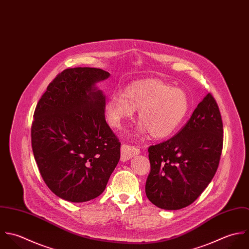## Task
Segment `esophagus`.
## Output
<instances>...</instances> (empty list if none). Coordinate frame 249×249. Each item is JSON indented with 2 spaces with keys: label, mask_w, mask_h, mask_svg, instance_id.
Wrapping results in <instances>:
<instances>
[{
  "label": "esophagus",
  "mask_w": 249,
  "mask_h": 249,
  "mask_svg": "<svg viewBox=\"0 0 249 249\" xmlns=\"http://www.w3.org/2000/svg\"><path fill=\"white\" fill-rule=\"evenodd\" d=\"M121 160L122 161H126L128 160H130L132 157L138 155L140 153V150L138 149L135 146H131V145H127V144H123L121 146Z\"/></svg>",
  "instance_id": "1"
}]
</instances>
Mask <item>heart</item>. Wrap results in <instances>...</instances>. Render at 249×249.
I'll use <instances>...</instances> for the list:
<instances>
[{
    "mask_svg": "<svg viewBox=\"0 0 249 249\" xmlns=\"http://www.w3.org/2000/svg\"><path fill=\"white\" fill-rule=\"evenodd\" d=\"M190 107L185 91L160 80H144L129 85L121 94H111L104 109L108 125L114 129L135 116L139 109V134L149 132L154 139L173 135L184 121Z\"/></svg>",
    "mask_w": 249,
    "mask_h": 249,
    "instance_id": "heart-1",
    "label": "heart"
}]
</instances>
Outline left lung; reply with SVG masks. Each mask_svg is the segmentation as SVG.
Wrapping results in <instances>:
<instances>
[{
  "mask_svg": "<svg viewBox=\"0 0 249 249\" xmlns=\"http://www.w3.org/2000/svg\"><path fill=\"white\" fill-rule=\"evenodd\" d=\"M222 145L221 115L215 100L208 93L173 138L148 148L147 198L164 210L191 205L213 178Z\"/></svg>",
  "mask_w": 249,
  "mask_h": 249,
  "instance_id": "1",
  "label": "left lung"
}]
</instances>
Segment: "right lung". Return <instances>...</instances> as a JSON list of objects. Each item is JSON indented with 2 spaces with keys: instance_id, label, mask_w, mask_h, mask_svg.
<instances>
[{
  "instance_id": "add662e5",
  "label": "right lung",
  "mask_w": 249,
  "mask_h": 249,
  "mask_svg": "<svg viewBox=\"0 0 249 249\" xmlns=\"http://www.w3.org/2000/svg\"><path fill=\"white\" fill-rule=\"evenodd\" d=\"M108 77L99 68L65 69L36 105L34 156L45 184L60 198H96L119 161L120 142L106 122V97L95 87Z\"/></svg>"
}]
</instances>
